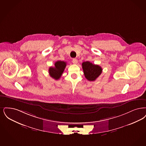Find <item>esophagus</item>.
<instances>
[{
    "label": "esophagus",
    "mask_w": 146,
    "mask_h": 146,
    "mask_svg": "<svg viewBox=\"0 0 146 146\" xmlns=\"http://www.w3.org/2000/svg\"><path fill=\"white\" fill-rule=\"evenodd\" d=\"M72 62V63L74 64H76L78 63V60H77V59H73Z\"/></svg>",
    "instance_id": "34e87169"
}]
</instances>
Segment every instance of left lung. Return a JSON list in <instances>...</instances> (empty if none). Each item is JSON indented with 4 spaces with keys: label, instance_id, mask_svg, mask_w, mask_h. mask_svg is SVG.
Segmentation results:
<instances>
[{
    "label": "left lung",
    "instance_id": "obj_1",
    "mask_svg": "<svg viewBox=\"0 0 146 146\" xmlns=\"http://www.w3.org/2000/svg\"><path fill=\"white\" fill-rule=\"evenodd\" d=\"M82 69L85 77L89 81H94L102 74V67L87 61L83 62Z\"/></svg>",
    "mask_w": 146,
    "mask_h": 146
}]
</instances>
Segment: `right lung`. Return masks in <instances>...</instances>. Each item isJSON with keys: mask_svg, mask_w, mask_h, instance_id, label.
<instances>
[{"mask_svg": "<svg viewBox=\"0 0 146 146\" xmlns=\"http://www.w3.org/2000/svg\"><path fill=\"white\" fill-rule=\"evenodd\" d=\"M66 66V63L64 61H57L54 64V67H50L49 74L51 77L56 80H59L63 73Z\"/></svg>", "mask_w": 146, "mask_h": 146, "instance_id": "right-lung-1", "label": "right lung"}]
</instances>
